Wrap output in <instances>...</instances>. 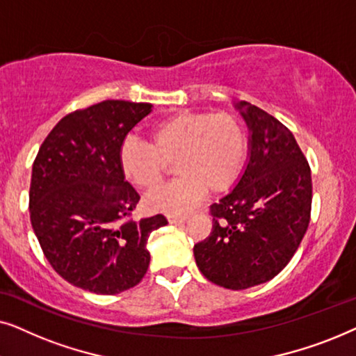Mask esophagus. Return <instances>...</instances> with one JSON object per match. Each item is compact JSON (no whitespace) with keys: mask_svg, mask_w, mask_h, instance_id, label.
I'll return each mask as SVG.
<instances>
[{"mask_svg":"<svg viewBox=\"0 0 356 356\" xmlns=\"http://www.w3.org/2000/svg\"><path fill=\"white\" fill-rule=\"evenodd\" d=\"M167 218L170 223H183L188 218V216L186 213H168Z\"/></svg>","mask_w":356,"mask_h":356,"instance_id":"34e87169","label":"esophagus"}]
</instances>
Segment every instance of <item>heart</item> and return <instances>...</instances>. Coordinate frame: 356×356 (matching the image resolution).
<instances>
[{"instance_id":"b5f03b06","label":"heart","mask_w":356,"mask_h":356,"mask_svg":"<svg viewBox=\"0 0 356 356\" xmlns=\"http://www.w3.org/2000/svg\"><path fill=\"white\" fill-rule=\"evenodd\" d=\"M246 159L245 129L228 111H178L149 128V144L126 139L120 167L136 188L152 191L163 181L168 165L178 178L150 193L145 206L159 212H183L204 194L227 191L240 177Z\"/></svg>"}]
</instances>
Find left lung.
<instances>
[{
	"label": "left lung",
	"instance_id": "obj_1",
	"mask_svg": "<svg viewBox=\"0 0 356 356\" xmlns=\"http://www.w3.org/2000/svg\"><path fill=\"white\" fill-rule=\"evenodd\" d=\"M251 131L245 173L212 204V232L194 245L202 275L230 290L264 284L289 264L311 218L313 181L291 131L259 106L241 102Z\"/></svg>",
	"mask_w": 356,
	"mask_h": 356
}]
</instances>
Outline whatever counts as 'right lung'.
<instances>
[{
	"mask_svg": "<svg viewBox=\"0 0 356 356\" xmlns=\"http://www.w3.org/2000/svg\"><path fill=\"white\" fill-rule=\"evenodd\" d=\"M150 104L105 100L66 115L32 167L29 212L42 251L70 284L99 295L138 285L147 272V238L162 213L134 220L139 194L124 181L120 149Z\"/></svg>",
	"mask_w": 356,
	"mask_h": 356,
	"instance_id": "obj_1",
	"label": "right lung"
}]
</instances>
